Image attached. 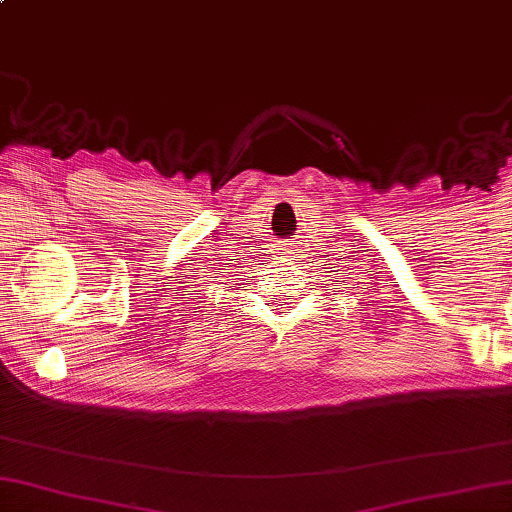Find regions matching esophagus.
Returning <instances> with one entry per match:
<instances>
[{
    "label": "esophagus",
    "mask_w": 512,
    "mask_h": 512,
    "mask_svg": "<svg viewBox=\"0 0 512 512\" xmlns=\"http://www.w3.org/2000/svg\"><path fill=\"white\" fill-rule=\"evenodd\" d=\"M276 248V255L273 257H280V259H292L294 257V250H292V243H287V241H278V246H273Z\"/></svg>",
    "instance_id": "obj_1"
}]
</instances>
